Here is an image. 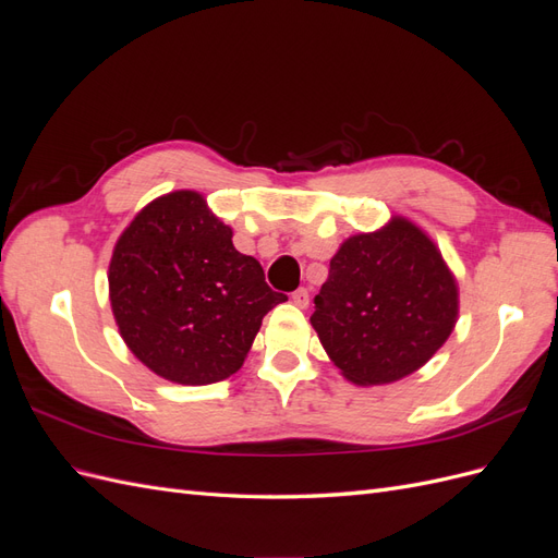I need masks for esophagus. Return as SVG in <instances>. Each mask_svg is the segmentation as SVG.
Listing matches in <instances>:
<instances>
[{"label": "esophagus", "instance_id": "1", "mask_svg": "<svg viewBox=\"0 0 558 558\" xmlns=\"http://www.w3.org/2000/svg\"><path fill=\"white\" fill-rule=\"evenodd\" d=\"M291 300H293V305H298V307H310V291L307 289H298L293 295H291Z\"/></svg>", "mask_w": 558, "mask_h": 558}]
</instances>
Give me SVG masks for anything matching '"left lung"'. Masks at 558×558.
Instances as JSON below:
<instances>
[{"instance_id": "left-lung-1", "label": "left lung", "mask_w": 558, "mask_h": 558, "mask_svg": "<svg viewBox=\"0 0 558 558\" xmlns=\"http://www.w3.org/2000/svg\"><path fill=\"white\" fill-rule=\"evenodd\" d=\"M459 316V289L442 253L408 218L349 238L314 298L312 326L342 375L359 386L412 375Z\"/></svg>"}]
</instances>
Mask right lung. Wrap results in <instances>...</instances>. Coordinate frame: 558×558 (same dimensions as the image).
<instances>
[{"label":"right lung","mask_w":558,"mask_h":558,"mask_svg":"<svg viewBox=\"0 0 558 558\" xmlns=\"http://www.w3.org/2000/svg\"><path fill=\"white\" fill-rule=\"evenodd\" d=\"M109 300L130 351L156 375L205 386L242 367L263 316L286 300L195 191L146 205L116 242Z\"/></svg>","instance_id":"obj_1"}]
</instances>
